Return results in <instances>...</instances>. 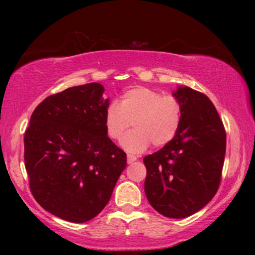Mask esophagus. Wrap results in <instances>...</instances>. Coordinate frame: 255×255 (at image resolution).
Masks as SVG:
<instances>
[{"instance_id": "1", "label": "esophagus", "mask_w": 255, "mask_h": 255, "mask_svg": "<svg viewBox=\"0 0 255 255\" xmlns=\"http://www.w3.org/2000/svg\"><path fill=\"white\" fill-rule=\"evenodd\" d=\"M137 159V157L135 156V155H130V154H128L127 155V163L128 164H131V163H133Z\"/></svg>"}]
</instances>
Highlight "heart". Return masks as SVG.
Here are the masks:
<instances>
[{
  "label": "heart",
  "instance_id": "obj_1",
  "mask_svg": "<svg viewBox=\"0 0 255 255\" xmlns=\"http://www.w3.org/2000/svg\"><path fill=\"white\" fill-rule=\"evenodd\" d=\"M182 112L176 97L138 86L125 92L119 105L108 106L105 126L108 136L120 139L133 123L135 129L123 137L120 145L129 153H140L152 143L156 147L169 144L179 130Z\"/></svg>",
  "mask_w": 255,
  "mask_h": 255
}]
</instances>
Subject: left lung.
Returning <instances> with one entry per match:
<instances>
[{
  "label": "left lung",
  "instance_id": "obj_1",
  "mask_svg": "<svg viewBox=\"0 0 255 255\" xmlns=\"http://www.w3.org/2000/svg\"><path fill=\"white\" fill-rule=\"evenodd\" d=\"M182 103L175 137L144 157L147 200L169 218H185L204 208L221 183L226 132L209 98L188 86L173 93Z\"/></svg>",
  "mask_w": 255,
  "mask_h": 255
}]
</instances>
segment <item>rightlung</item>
Listing matches in <instances>:
<instances>
[{
	"instance_id": "1",
	"label": "right lung",
	"mask_w": 255,
	"mask_h": 255,
	"mask_svg": "<svg viewBox=\"0 0 255 255\" xmlns=\"http://www.w3.org/2000/svg\"><path fill=\"white\" fill-rule=\"evenodd\" d=\"M99 83L46 98L24 132V163L34 199L64 221L84 223L110 200L127 156L106 130L109 99Z\"/></svg>"
}]
</instances>
